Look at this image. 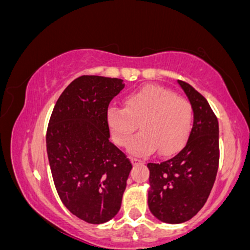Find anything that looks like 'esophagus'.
<instances>
[{
	"label": "esophagus",
	"instance_id": "obj_1",
	"mask_svg": "<svg viewBox=\"0 0 250 250\" xmlns=\"http://www.w3.org/2000/svg\"><path fill=\"white\" fill-rule=\"evenodd\" d=\"M131 161H133V163H137V162H142V160L136 159V157H133V159H131Z\"/></svg>",
	"mask_w": 250,
	"mask_h": 250
}]
</instances>
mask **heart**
I'll use <instances>...</instances> for the list:
<instances>
[{
  "label": "heart",
  "instance_id": "heart-1",
  "mask_svg": "<svg viewBox=\"0 0 250 250\" xmlns=\"http://www.w3.org/2000/svg\"><path fill=\"white\" fill-rule=\"evenodd\" d=\"M107 122L114 141L128 145L137 123L141 133L129 143L128 150L145 155L159 148L160 154H174L182 147L193 125L190 102L168 89L146 85L125 99V108L111 105Z\"/></svg>",
  "mask_w": 250,
  "mask_h": 250
}]
</instances>
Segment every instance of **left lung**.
<instances>
[{
  "label": "left lung",
  "instance_id": "obj_1",
  "mask_svg": "<svg viewBox=\"0 0 250 250\" xmlns=\"http://www.w3.org/2000/svg\"><path fill=\"white\" fill-rule=\"evenodd\" d=\"M193 108L194 122L188 141L174 157L148 163V206L166 223L190 220L205 206L219 168V122L207 100L177 80Z\"/></svg>",
  "mask_w": 250,
  "mask_h": 250
}]
</instances>
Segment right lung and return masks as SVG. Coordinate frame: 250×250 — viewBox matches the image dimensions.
<instances>
[{
    "instance_id": "right-lung-1",
    "label": "right lung",
    "mask_w": 250,
    "mask_h": 250,
    "mask_svg": "<svg viewBox=\"0 0 250 250\" xmlns=\"http://www.w3.org/2000/svg\"><path fill=\"white\" fill-rule=\"evenodd\" d=\"M121 79L83 75L63 90L47 129V154L55 188L71 214L100 225L121 208L131 166L109 141L108 105Z\"/></svg>"
}]
</instances>
